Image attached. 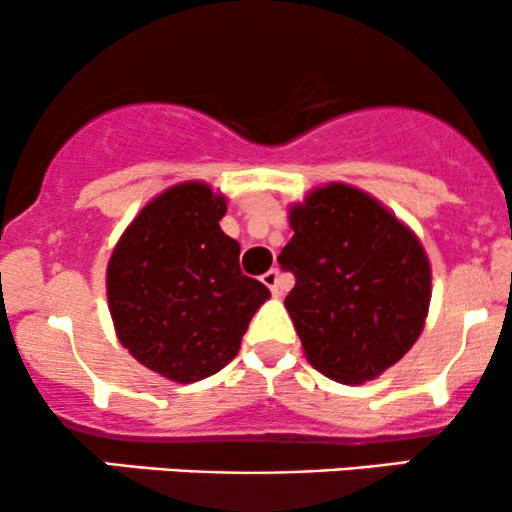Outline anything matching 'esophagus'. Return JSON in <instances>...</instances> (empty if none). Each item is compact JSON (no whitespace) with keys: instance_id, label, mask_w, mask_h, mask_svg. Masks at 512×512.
<instances>
[{"instance_id":"1","label":"esophagus","mask_w":512,"mask_h":512,"mask_svg":"<svg viewBox=\"0 0 512 512\" xmlns=\"http://www.w3.org/2000/svg\"><path fill=\"white\" fill-rule=\"evenodd\" d=\"M262 284L267 286L269 291L274 293V296H281V291H284V286H281V274L279 269H269V272L262 274Z\"/></svg>"}]
</instances>
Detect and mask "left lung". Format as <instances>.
<instances>
[{
    "label": "left lung",
    "mask_w": 512,
    "mask_h": 512,
    "mask_svg": "<svg viewBox=\"0 0 512 512\" xmlns=\"http://www.w3.org/2000/svg\"><path fill=\"white\" fill-rule=\"evenodd\" d=\"M279 264L296 276L286 310L315 370L344 385L375 380L419 339L431 262L404 221L344 182L291 204Z\"/></svg>",
    "instance_id": "8db88e82"
}]
</instances>
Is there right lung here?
Instances as JSON below:
<instances>
[{"label": "right lung", "instance_id": "1", "mask_svg": "<svg viewBox=\"0 0 512 512\" xmlns=\"http://www.w3.org/2000/svg\"><path fill=\"white\" fill-rule=\"evenodd\" d=\"M226 195L207 182L168 187L134 216L105 274L117 339L173 383L209 378L236 358L269 298L240 272L238 240L221 231Z\"/></svg>", "mask_w": 512, "mask_h": 512}]
</instances>
